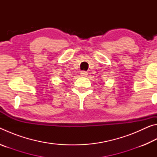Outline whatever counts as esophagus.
<instances>
[{"instance_id":"esophagus-1","label":"esophagus","mask_w":157,"mask_h":157,"mask_svg":"<svg viewBox=\"0 0 157 157\" xmlns=\"http://www.w3.org/2000/svg\"><path fill=\"white\" fill-rule=\"evenodd\" d=\"M80 75L82 77H86L87 75H88V73H87L86 71H82L80 72Z\"/></svg>"}]
</instances>
